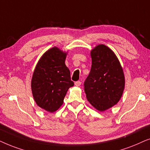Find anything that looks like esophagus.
Returning <instances> with one entry per match:
<instances>
[{
	"instance_id": "34e87169",
	"label": "esophagus",
	"mask_w": 150,
	"mask_h": 150,
	"mask_svg": "<svg viewBox=\"0 0 150 150\" xmlns=\"http://www.w3.org/2000/svg\"><path fill=\"white\" fill-rule=\"evenodd\" d=\"M81 84V82L80 81H77L76 82H75V85L76 86H79Z\"/></svg>"
}]
</instances>
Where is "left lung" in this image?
I'll return each instance as SVG.
<instances>
[{"instance_id": "8db88e82", "label": "left lung", "mask_w": 150, "mask_h": 150, "mask_svg": "<svg viewBox=\"0 0 150 150\" xmlns=\"http://www.w3.org/2000/svg\"><path fill=\"white\" fill-rule=\"evenodd\" d=\"M91 69L84 82L89 103L103 112L117 104L125 88L123 68L115 53L108 47L98 45L91 50Z\"/></svg>"}]
</instances>
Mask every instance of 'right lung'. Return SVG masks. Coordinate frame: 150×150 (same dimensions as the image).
Returning a JSON list of instances; mask_svg holds the SVG:
<instances>
[{
    "mask_svg": "<svg viewBox=\"0 0 150 150\" xmlns=\"http://www.w3.org/2000/svg\"><path fill=\"white\" fill-rule=\"evenodd\" d=\"M68 51L54 47L45 52L38 62L31 79V91L36 104L54 112L63 104L64 99L74 83L65 64Z\"/></svg>",
    "mask_w": 150,
    "mask_h": 150,
    "instance_id": "right-lung-1",
    "label": "right lung"
}]
</instances>
